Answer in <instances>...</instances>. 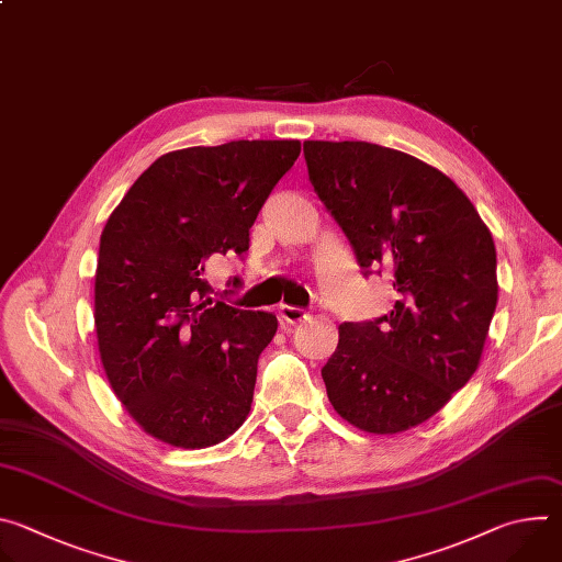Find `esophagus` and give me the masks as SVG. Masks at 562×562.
<instances>
[{
  "mask_svg": "<svg viewBox=\"0 0 562 562\" xmlns=\"http://www.w3.org/2000/svg\"><path fill=\"white\" fill-rule=\"evenodd\" d=\"M280 317L284 319L286 325H297V323H304V319L308 317V313L304 308H297V306H289V304H282L280 306Z\"/></svg>",
  "mask_w": 562,
  "mask_h": 562,
  "instance_id": "1",
  "label": "esophagus"
}]
</instances>
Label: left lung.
I'll return each instance as SVG.
<instances>
[{
    "label": "left lung",
    "mask_w": 562,
    "mask_h": 562,
    "mask_svg": "<svg viewBox=\"0 0 562 562\" xmlns=\"http://www.w3.org/2000/svg\"><path fill=\"white\" fill-rule=\"evenodd\" d=\"M308 180L393 311L340 325L323 367L334 409L369 434L407 431L475 373L498 302L494 237L438 169L369 142H304Z\"/></svg>",
    "instance_id": "obj_1"
}]
</instances>
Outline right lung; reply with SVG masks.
Masks as SVG:
<instances>
[{
  "label": "right lung",
  "instance_id": "add662e5",
  "mask_svg": "<svg viewBox=\"0 0 562 562\" xmlns=\"http://www.w3.org/2000/svg\"><path fill=\"white\" fill-rule=\"evenodd\" d=\"M297 155V139L173 150L111 213L95 273L100 358L153 438L204 449L247 420L278 317L213 297L204 267L249 251V228Z\"/></svg>",
  "mask_w": 562,
  "mask_h": 562
}]
</instances>
